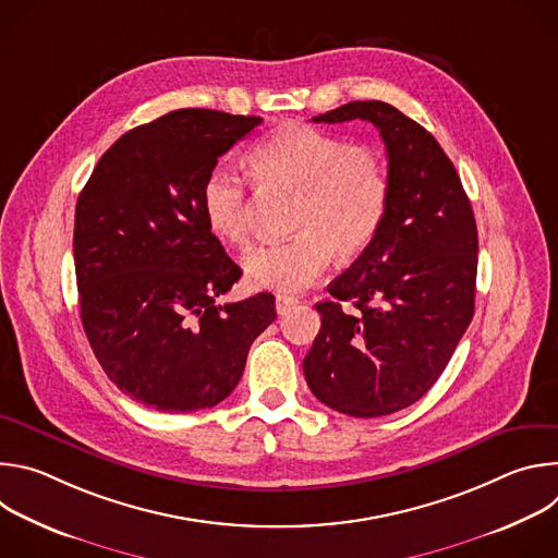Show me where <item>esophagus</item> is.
<instances>
[{"label":"esophagus","instance_id":"1","mask_svg":"<svg viewBox=\"0 0 558 558\" xmlns=\"http://www.w3.org/2000/svg\"><path fill=\"white\" fill-rule=\"evenodd\" d=\"M295 304H298V298H293V295H287V293H278V295H276V311H278L280 315L287 313V311H291Z\"/></svg>","mask_w":558,"mask_h":558}]
</instances>
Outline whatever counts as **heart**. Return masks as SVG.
Segmentation results:
<instances>
[{"label":"heart","instance_id":"1","mask_svg":"<svg viewBox=\"0 0 558 558\" xmlns=\"http://www.w3.org/2000/svg\"><path fill=\"white\" fill-rule=\"evenodd\" d=\"M252 177L271 190L295 192L293 231L284 243H265L243 258L247 280L258 289L300 291L329 267L362 256L381 231L390 205V177L373 145L308 125L287 123L258 141L250 154ZM209 231L229 245L250 238L243 181L214 168L201 190Z\"/></svg>","mask_w":558,"mask_h":558}]
</instances>
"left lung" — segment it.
<instances>
[{"mask_svg": "<svg viewBox=\"0 0 558 558\" xmlns=\"http://www.w3.org/2000/svg\"><path fill=\"white\" fill-rule=\"evenodd\" d=\"M371 121L386 145L390 205L373 245L317 302L304 357L311 392L351 417L415 404L450 362L474 313L476 222L437 138L384 101H351L315 123ZM342 301L359 311L344 312Z\"/></svg>", "mask_w": 558, "mask_h": 558, "instance_id": "1", "label": "left lung"}]
</instances>
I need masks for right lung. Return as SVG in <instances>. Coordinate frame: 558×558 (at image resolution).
Here are the masks:
<instances>
[{"label": "right lung", "instance_id": "1", "mask_svg": "<svg viewBox=\"0 0 558 558\" xmlns=\"http://www.w3.org/2000/svg\"><path fill=\"white\" fill-rule=\"evenodd\" d=\"M260 117L174 110L125 132L74 209V271L88 342L119 390L163 413L211 409L235 388L276 298L218 304L243 276L209 231L201 190Z\"/></svg>", "mask_w": 558, "mask_h": 558}]
</instances>
